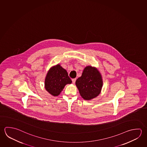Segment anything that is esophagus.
Listing matches in <instances>:
<instances>
[{
    "mask_svg": "<svg viewBox=\"0 0 147 147\" xmlns=\"http://www.w3.org/2000/svg\"><path fill=\"white\" fill-rule=\"evenodd\" d=\"M76 78H73V79L72 80L73 84H74L75 82H76Z\"/></svg>",
    "mask_w": 147,
    "mask_h": 147,
    "instance_id": "34e87169",
    "label": "esophagus"
}]
</instances>
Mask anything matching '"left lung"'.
<instances>
[{"label":"left lung","mask_w":147,"mask_h":147,"mask_svg":"<svg viewBox=\"0 0 147 147\" xmlns=\"http://www.w3.org/2000/svg\"><path fill=\"white\" fill-rule=\"evenodd\" d=\"M75 84L82 97L84 100H90L100 93L103 81L100 73L96 68L88 66Z\"/></svg>","instance_id":"obj_1"}]
</instances>
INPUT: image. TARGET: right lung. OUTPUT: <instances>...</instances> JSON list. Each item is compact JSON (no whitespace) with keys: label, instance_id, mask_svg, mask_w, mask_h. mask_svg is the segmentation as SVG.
Instances as JSON below:
<instances>
[{"label":"right lung","instance_id":"1","mask_svg":"<svg viewBox=\"0 0 147 147\" xmlns=\"http://www.w3.org/2000/svg\"><path fill=\"white\" fill-rule=\"evenodd\" d=\"M67 71L60 65H57L50 69L45 80V88L53 96L60 94L65 85L71 84Z\"/></svg>","mask_w":147,"mask_h":147}]
</instances>
